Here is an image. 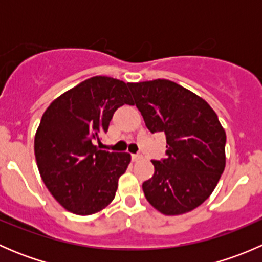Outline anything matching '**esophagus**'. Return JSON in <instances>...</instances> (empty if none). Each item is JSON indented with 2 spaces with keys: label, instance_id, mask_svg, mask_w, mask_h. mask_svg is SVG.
<instances>
[{
  "label": "esophagus",
  "instance_id": "obj_1",
  "mask_svg": "<svg viewBox=\"0 0 262 262\" xmlns=\"http://www.w3.org/2000/svg\"><path fill=\"white\" fill-rule=\"evenodd\" d=\"M142 156L141 155H132V160L134 161V162H138V161H141L142 160Z\"/></svg>",
  "mask_w": 262,
  "mask_h": 262
}]
</instances>
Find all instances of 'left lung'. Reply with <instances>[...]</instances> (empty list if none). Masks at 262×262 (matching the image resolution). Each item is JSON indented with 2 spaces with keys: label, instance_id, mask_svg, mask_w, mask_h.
I'll return each instance as SVG.
<instances>
[{
  "label": "left lung",
  "instance_id": "1",
  "mask_svg": "<svg viewBox=\"0 0 262 262\" xmlns=\"http://www.w3.org/2000/svg\"><path fill=\"white\" fill-rule=\"evenodd\" d=\"M134 102L150 133L166 134V156L152 161L144 181L146 199L165 215H180L202 205L226 167V132L210 105L168 80L129 82Z\"/></svg>",
  "mask_w": 262,
  "mask_h": 262
}]
</instances>
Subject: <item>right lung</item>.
<instances>
[{
	"instance_id": "1",
	"label": "right lung",
	"mask_w": 262,
	"mask_h": 262,
	"mask_svg": "<svg viewBox=\"0 0 262 262\" xmlns=\"http://www.w3.org/2000/svg\"><path fill=\"white\" fill-rule=\"evenodd\" d=\"M132 105L125 82L106 76L87 78L58 96L41 116L34 139L44 184L68 212L91 215L114 200L130 155L95 146L121 105Z\"/></svg>"
}]
</instances>
